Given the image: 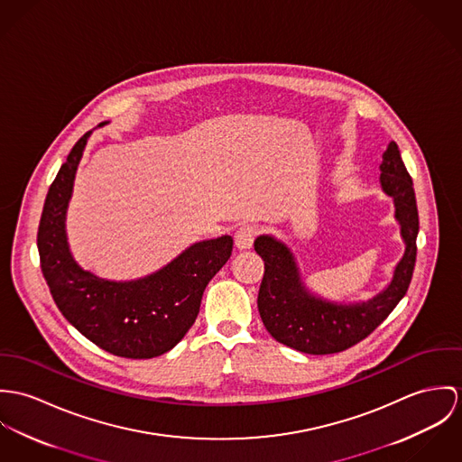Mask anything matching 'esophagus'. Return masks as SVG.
Wrapping results in <instances>:
<instances>
[{
    "label": "esophagus",
    "instance_id": "obj_1",
    "mask_svg": "<svg viewBox=\"0 0 462 462\" xmlns=\"http://www.w3.org/2000/svg\"><path fill=\"white\" fill-rule=\"evenodd\" d=\"M256 234H258V228L255 225H243L236 230V246L239 250H248L254 246V241H255Z\"/></svg>",
    "mask_w": 462,
    "mask_h": 462
}]
</instances>
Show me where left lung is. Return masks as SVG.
Here are the masks:
<instances>
[{
    "label": "left lung",
    "mask_w": 462,
    "mask_h": 462,
    "mask_svg": "<svg viewBox=\"0 0 462 462\" xmlns=\"http://www.w3.org/2000/svg\"><path fill=\"white\" fill-rule=\"evenodd\" d=\"M379 170L381 188L393 199L406 250L390 285L372 300L342 305L311 294L287 245L273 236L256 237L255 252L263 260L256 305L265 329L280 344L307 355L346 351L366 338L406 296L416 262L418 208L411 175L395 142L384 151Z\"/></svg>",
    "instance_id": "1"
}]
</instances>
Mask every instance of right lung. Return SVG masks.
Masks as SVG:
<instances>
[{
	"instance_id": "right-lung-1",
	"label": "right lung",
	"mask_w": 462,
	"mask_h": 462,
	"mask_svg": "<svg viewBox=\"0 0 462 462\" xmlns=\"http://www.w3.org/2000/svg\"><path fill=\"white\" fill-rule=\"evenodd\" d=\"M90 134L72 147L48 191L37 234L42 274L58 310L90 342L115 356L155 358L195 324L207 283L232 255L234 239L195 243L162 269L133 282H109L79 267L69 250L65 214Z\"/></svg>"
}]
</instances>
